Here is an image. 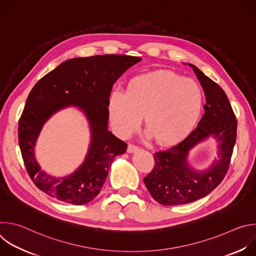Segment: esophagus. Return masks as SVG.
<instances>
[{"mask_svg":"<svg viewBox=\"0 0 256 256\" xmlns=\"http://www.w3.org/2000/svg\"><path fill=\"white\" fill-rule=\"evenodd\" d=\"M138 146H136V144H128V153H134V152H136V151H138Z\"/></svg>","mask_w":256,"mask_h":256,"instance_id":"esophagus-1","label":"esophagus"}]
</instances>
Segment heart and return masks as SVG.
Returning <instances> with one entry per match:
<instances>
[{
    "label": "heart",
    "instance_id": "b5f03b06",
    "mask_svg": "<svg viewBox=\"0 0 256 256\" xmlns=\"http://www.w3.org/2000/svg\"><path fill=\"white\" fill-rule=\"evenodd\" d=\"M202 106L198 84L175 72L159 70L130 79L126 92L114 90L108 100L109 118L116 134L130 136L144 126L159 144L184 136L196 122Z\"/></svg>",
    "mask_w": 256,
    "mask_h": 256
}]
</instances>
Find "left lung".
<instances>
[{"instance_id": "8db88e82", "label": "left lung", "mask_w": 256, "mask_h": 256, "mask_svg": "<svg viewBox=\"0 0 256 256\" xmlns=\"http://www.w3.org/2000/svg\"><path fill=\"white\" fill-rule=\"evenodd\" d=\"M188 64L204 88L206 112L184 140L154 154L155 166L144 182L153 198L164 206L192 202L212 192L228 172L237 138V120L226 93L200 68ZM210 135L218 140V159L210 170L194 172L187 163L188 152Z\"/></svg>"}]
</instances>
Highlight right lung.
Listing matches in <instances>:
<instances>
[{"label":"right lung","instance_id":"obj_1","mask_svg":"<svg viewBox=\"0 0 256 256\" xmlns=\"http://www.w3.org/2000/svg\"><path fill=\"white\" fill-rule=\"evenodd\" d=\"M140 60L120 54L70 58L34 85L19 120L18 140L26 170L40 190L78 206L100 192L114 157L128 148L126 142L107 130L109 96L116 81ZM66 106H78L86 114L92 142L84 163L72 174L58 178L40 169L34 147L43 124Z\"/></svg>","mask_w":256,"mask_h":256}]
</instances>
